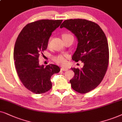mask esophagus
<instances>
[{"mask_svg":"<svg viewBox=\"0 0 122 122\" xmlns=\"http://www.w3.org/2000/svg\"><path fill=\"white\" fill-rule=\"evenodd\" d=\"M67 70H68V68H66V67H61V70L62 71H67Z\"/></svg>","mask_w":122,"mask_h":122,"instance_id":"esophagus-1","label":"esophagus"}]
</instances>
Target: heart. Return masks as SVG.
I'll return each mask as SVG.
<instances>
[{
	"label": "heart",
	"instance_id": "1",
	"mask_svg": "<svg viewBox=\"0 0 122 122\" xmlns=\"http://www.w3.org/2000/svg\"><path fill=\"white\" fill-rule=\"evenodd\" d=\"M67 36H70V35H67V34H64V35H62V37ZM53 60H54L57 64H60V65L65 64L66 61V58L64 56H61V55H59V56L55 57L53 58Z\"/></svg>",
	"mask_w": 122,
	"mask_h": 122
}]
</instances>
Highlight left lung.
I'll return each instance as SVG.
<instances>
[{
	"mask_svg": "<svg viewBox=\"0 0 122 122\" xmlns=\"http://www.w3.org/2000/svg\"><path fill=\"white\" fill-rule=\"evenodd\" d=\"M63 27L74 34L77 40L72 59L84 63L81 69L71 68L75 74L70 81L71 87L79 93H86L99 85L107 70L109 47L106 36L98 24L86 19L65 20L60 25Z\"/></svg>",
	"mask_w": 122,
	"mask_h": 122,
	"instance_id": "1",
	"label": "left lung"
}]
</instances>
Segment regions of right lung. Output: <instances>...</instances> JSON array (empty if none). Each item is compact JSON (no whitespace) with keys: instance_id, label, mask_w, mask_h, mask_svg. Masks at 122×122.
Masks as SVG:
<instances>
[{"instance_id":"1","label":"right lung","mask_w":122,"mask_h":122,"mask_svg":"<svg viewBox=\"0 0 122 122\" xmlns=\"http://www.w3.org/2000/svg\"><path fill=\"white\" fill-rule=\"evenodd\" d=\"M62 21L42 19L30 23L23 28L16 40L13 58L17 74L24 86L33 93L50 90L51 77L60 71L55 65H40L38 57L47 49L52 33Z\"/></svg>"}]
</instances>
